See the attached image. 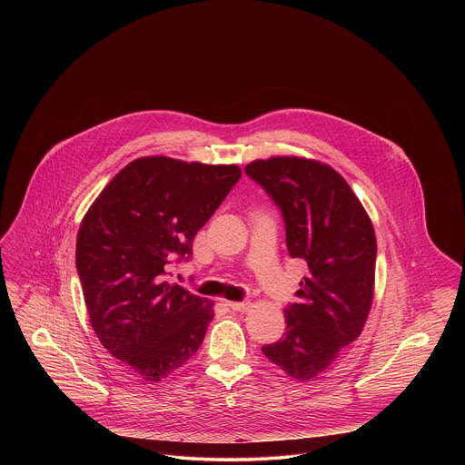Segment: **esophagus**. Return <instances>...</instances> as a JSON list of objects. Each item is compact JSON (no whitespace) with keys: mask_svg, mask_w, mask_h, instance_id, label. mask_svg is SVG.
I'll list each match as a JSON object with an SVG mask.
<instances>
[{"mask_svg":"<svg viewBox=\"0 0 465 465\" xmlns=\"http://www.w3.org/2000/svg\"><path fill=\"white\" fill-rule=\"evenodd\" d=\"M225 306H229V308L234 310V312H245V310L251 306V302H249V301H242V302H232V301H229V302H225Z\"/></svg>","mask_w":465,"mask_h":465,"instance_id":"esophagus-1","label":"esophagus"}]
</instances>
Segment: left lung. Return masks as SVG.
I'll use <instances>...</instances> for the list:
<instances>
[{
	"instance_id": "obj_1",
	"label": "left lung",
	"mask_w": 465,
	"mask_h": 465,
	"mask_svg": "<svg viewBox=\"0 0 465 465\" xmlns=\"http://www.w3.org/2000/svg\"><path fill=\"white\" fill-rule=\"evenodd\" d=\"M281 209L292 258L310 275L284 310L286 332L262 347L297 381H308L343 354L365 326L374 297L376 236L361 202L331 166L301 157L258 159L245 166Z\"/></svg>"
}]
</instances>
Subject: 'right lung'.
Instances as JSON below:
<instances>
[{"label": "right lung", "instance_id": "add662e5", "mask_svg": "<svg viewBox=\"0 0 465 465\" xmlns=\"http://www.w3.org/2000/svg\"><path fill=\"white\" fill-rule=\"evenodd\" d=\"M240 177L236 164L141 157L80 223L76 272L91 326L144 381L168 378L203 341L213 302L164 275L173 262L192 258L197 232Z\"/></svg>", "mask_w": 465, "mask_h": 465}]
</instances>
